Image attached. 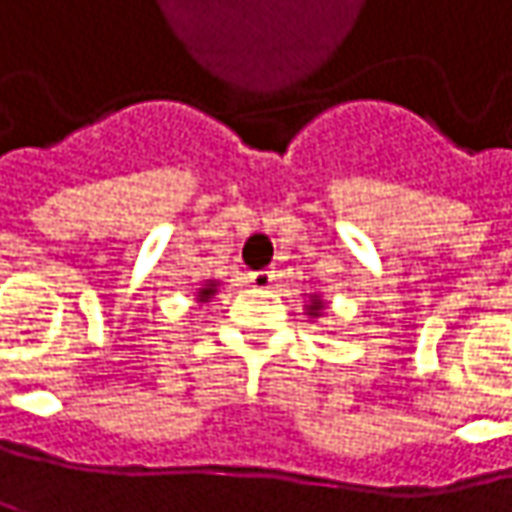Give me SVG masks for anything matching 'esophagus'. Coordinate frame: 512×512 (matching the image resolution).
<instances>
[{"label":"esophagus","mask_w":512,"mask_h":512,"mask_svg":"<svg viewBox=\"0 0 512 512\" xmlns=\"http://www.w3.org/2000/svg\"><path fill=\"white\" fill-rule=\"evenodd\" d=\"M250 282H253V288H271L274 271H253V274H250Z\"/></svg>","instance_id":"obj_1"}]
</instances>
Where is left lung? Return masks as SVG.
<instances>
[{"instance_id": "left-lung-1", "label": "left lung", "mask_w": 512, "mask_h": 512, "mask_svg": "<svg viewBox=\"0 0 512 512\" xmlns=\"http://www.w3.org/2000/svg\"><path fill=\"white\" fill-rule=\"evenodd\" d=\"M320 311H323V303H320V300H311V306H309L311 317H320Z\"/></svg>"}]
</instances>
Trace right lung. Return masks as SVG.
Returning <instances> with one entry per match:
<instances>
[{"label": "right lung", "instance_id": "add662e5", "mask_svg": "<svg viewBox=\"0 0 512 512\" xmlns=\"http://www.w3.org/2000/svg\"><path fill=\"white\" fill-rule=\"evenodd\" d=\"M212 294H215V282H206L201 291H198V300H201V303H203V300H209Z\"/></svg>", "mask_w": 512, "mask_h": 512}]
</instances>
